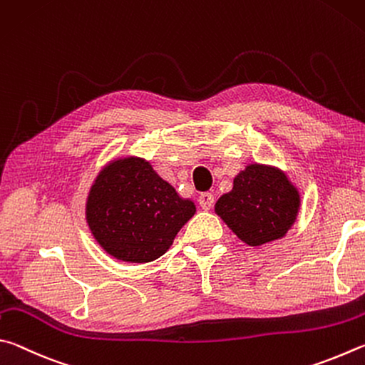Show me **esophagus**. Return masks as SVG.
<instances>
[{"label":"esophagus","instance_id":"esophagus-1","mask_svg":"<svg viewBox=\"0 0 365 365\" xmlns=\"http://www.w3.org/2000/svg\"><path fill=\"white\" fill-rule=\"evenodd\" d=\"M199 203H200V207L203 210H210V208L213 207V203H215V197L210 194V192H203L199 197Z\"/></svg>","mask_w":365,"mask_h":365}]
</instances>
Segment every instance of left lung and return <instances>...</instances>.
Listing matches in <instances>:
<instances>
[{"label": "left lung", "instance_id": "obj_1", "mask_svg": "<svg viewBox=\"0 0 365 365\" xmlns=\"http://www.w3.org/2000/svg\"><path fill=\"white\" fill-rule=\"evenodd\" d=\"M302 195L287 173L274 165L248 163L232 190L215 203V213L248 247L284 239L297 222Z\"/></svg>", "mask_w": 365, "mask_h": 365}]
</instances>
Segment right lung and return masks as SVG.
<instances>
[{
	"label": "right lung",
	"mask_w": 365,
	"mask_h": 365,
	"mask_svg": "<svg viewBox=\"0 0 365 365\" xmlns=\"http://www.w3.org/2000/svg\"><path fill=\"white\" fill-rule=\"evenodd\" d=\"M195 212L194 200L179 195L150 162L136 155L117 157L102 166L85 205L88 227L102 250L136 264L168 252Z\"/></svg>",
	"instance_id": "1"
}]
</instances>
